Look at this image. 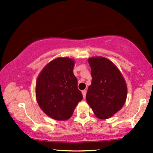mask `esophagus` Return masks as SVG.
<instances>
[{
  "label": "esophagus",
  "instance_id": "obj_1",
  "mask_svg": "<svg viewBox=\"0 0 153 153\" xmlns=\"http://www.w3.org/2000/svg\"><path fill=\"white\" fill-rule=\"evenodd\" d=\"M86 92H87V91L85 90H83L82 91V96H83V98L84 99H85V96H86Z\"/></svg>",
  "mask_w": 153,
  "mask_h": 153
}]
</instances>
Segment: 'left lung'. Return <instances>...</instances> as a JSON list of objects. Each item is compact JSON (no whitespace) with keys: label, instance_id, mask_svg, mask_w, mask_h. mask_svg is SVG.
I'll list each match as a JSON object with an SVG mask.
<instances>
[{"label":"left lung","instance_id":"obj_1","mask_svg":"<svg viewBox=\"0 0 153 153\" xmlns=\"http://www.w3.org/2000/svg\"><path fill=\"white\" fill-rule=\"evenodd\" d=\"M92 81L86 94V101L95 116L101 119L111 117L125 103L127 86L119 70L103 57L88 58Z\"/></svg>","mask_w":153,"mask_h":153}]
</instances>
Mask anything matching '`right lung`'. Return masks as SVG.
Masks as SVG:
<instances>
[{
    "instance_id": "right-lung-1",
    "label": "right lung",
    "mask_w": 153,
    "mask_h": 153,
    "mask_svg": "<svg viewBox=\"0 0 153 153\" xmlns=\"http://www.w3.org/2000/svg\"><path fill=\"white\" fill-rule=\"evenodd\" d=\"M74 59L58 57L50 62L38 75L36 99L40 108L50 118L64 121L71 118L82 95L73 74Z\"/></svg>"
}]
</instances>
